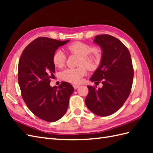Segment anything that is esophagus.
I'll return each instance as SVG.
<instances>
[{
	"label": "esophagus",
	"instance_id": "34e87169",
	"mask_svg": "<svg viewBox=\"0 0 153 153\" xmlns=\"http://www.w3.org/2000/svg\"><path fill=\"white\" fill-rule=\"evenodd\" d=\"M73 87H74V88L75 89H77L79 87V85H77V84H74Z\"/></svg>",
	"mask_w": 153,
	"mask_h": 153
}]
</instances>
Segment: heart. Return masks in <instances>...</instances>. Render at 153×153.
<instances>
[{"label":"heart","instance_id":"1","mask_svg":"<svg viewBox=\"0 0 153 153\" xmlns=\"http://www.w3.org/2000/svg\"><path fill=\"white\" fill-rule=\"evenodd\" d=\"M68 51L70 53L79 56V67L68 68L60 74L63 80L71 83H79L86 74V68L89 70H95L99 68L101 62V51L98 47H92L90 45L82 42H74L68 45ZM53 62L57 68H62L66 62V55L62 51H55L53 56Z\"/></svg>","mask_w":153,"mask_h":153}]
</instances>
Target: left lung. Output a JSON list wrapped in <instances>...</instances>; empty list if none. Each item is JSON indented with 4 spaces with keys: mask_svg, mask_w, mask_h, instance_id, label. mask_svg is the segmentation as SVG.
<instances>
[{
    "mask_svg": "<svg viewBox=\"0 0 153 153\" xmlns=\"http://www.w3.org/2000/svg\"><path fill=\"white\" fill-rule=\"evenodd\" d=\"M93 42L101 48L102 58L89 79L95 83L101 82L102 87L96 89L87 86L89 93L85 102L93 113L107 116L121 108L130 94L134 68L128 49L117 38L100 35L95 37Z\"/></svg>",
    "mask_w": 153,
    "mask_h": 153,
    "instance_id": "1",
    "label": "left lung"
}]
</instances>
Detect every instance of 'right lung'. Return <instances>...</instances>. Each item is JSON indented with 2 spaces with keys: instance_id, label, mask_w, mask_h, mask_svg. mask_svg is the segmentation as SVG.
<instances>
[{
  "instance_id": "obj_1",
  "label": "right lung",
  "mask_w": 153,
  "mask_h": 153,
  "mask_svg": "<svg viewBox=\"0 0 153 153\" xmlns=\"http://www.w3.org/2000/svg\"><path fill=\"white\" fill-rule=\"evenodd\" d=\"M69 41L39 37L25 47L19 60L18 79L22 98L35 116L47 122H56L65 114L74 91L65 82L58 87L50 85L55 72L53 54Z\"/></svg>"
}]
</instances>
